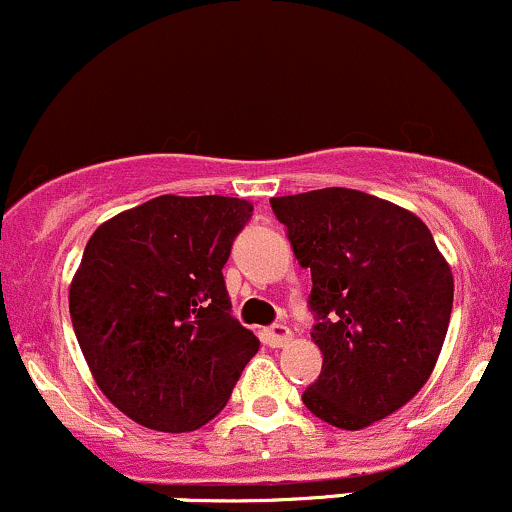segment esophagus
Returning <instances> with one entry per match:
<instances>
[{
  "label": "esophagus",
  "mask_w": 512,
  "mask_h": 512,
  "mask_svg": "<svg viewBox=\"0 0 512 512\" xmlns=\"http://www.w3.org/2000/svg\"><path fill=\"white\" fill-rule=\"evenodd\" d=\"M293 339V332H290L285 324H273V327L266 329V344L273 346V349H280Z\"/></svg>",
  "instance_id": "esophagus-1"
}]
</instances>
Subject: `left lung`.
Masks as SVG:
<instances>
[{"mask_svg": "<svg viewBox=\"0 0 512 512\" xmlns=\"http://www.w3.org/2000/svg\"><path fill=\"white\" fill-rule=\"evenodd\" d=\"M271 207L312 273L322 373L302 403L329 425L364 430L430 378L452 315V268L420 217L368 192L324 188Z\"/></svg>", "mask_w": 512, "mask_h": 512, "instance_id": "8db88e82", "label": "left lung"}]
</instances>
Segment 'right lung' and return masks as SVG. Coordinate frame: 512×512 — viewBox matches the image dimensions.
<instances>
[{"label": "right lung", "instance_id": "add662e5", "mask_svg": "<svg viewBox=\"0 0 512 512\" xmlns=\"http://www.w3.org/2000/svg\"><path fill=\"white\" fill-rule=\"evenodd\" d=\"M254 205L161 195L97 227L70 283V320L97 386L148 430L190 432L227 405L258 351L222 268Z\"/></svg>", "mask_w": 512, "mask_h": 512}]
</instances>
